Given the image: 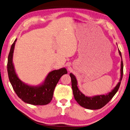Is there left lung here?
Masks as SVG:
<instances>
[{"instance_id":"obj_1","label":"left lung","mask_w":130,"mask_h":130,"mask_svg":"<svg viewBox=\"0 0 130 130\" xmlns=\"http://www.w3.org/2000/svg\"><path fill=\"white\" fill-rule=\"evenodd\" d=\"M118 51H119V54L122 58L121 67H120V78L117 86L108 94L106 95H96V96H85L79 89L78 87V82H77L75 76L72 73H70V75L71 78L72 89L73 91L74 98L79 105L85 108L89 109V110H98V109L104 107L107 103H108L117 92L120 87V83H121L123 78V63L122 61V54L119 50H118Z\"/></svg>"}]
</instances>
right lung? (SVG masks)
<instances>
[{
    "label": "right lung",
    "instance_id": "add662e5",
    "mask_svg": "<svg viewBox=\"0 0 130 130\" xmlns=\"http://www.w3.org/2000/svg\"><path fill=\"white\" fill-rule=\"evenodd\" d=\"M11 45L8 56L7 71L9 80L17 95L25 103L32 105H45L51 101L54 91L59 79L67 74L66 68L55 70L48 74L42 83L38 86L29 85L22 82L16 73L12 59L15 43Z\"/></svg>",
    "mask_w": 130,
    "mask_h": 130
}]
</instances>
